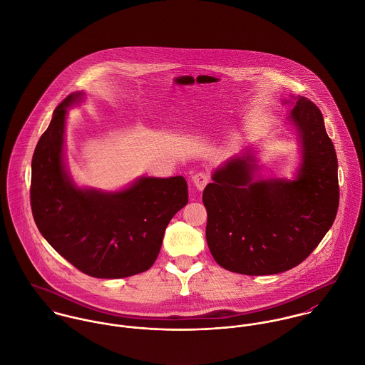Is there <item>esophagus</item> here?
<instances>
[{
    "instance_id": "34e87169",
    "label": "esophagus",
    "mask_w": 365,
    "mask_h": 365,
    "mask_svg": "<svg viewBox=\"0 0 365 365\" xmlns=\"http://www.w3.org/2000/svg\"><path fill=\"white\" fill-rule=\"evenodd\" d=\"M192 182L194 185L197 187V190L202 191L205 188V185L209 182V175L207 173L201 171V173H197L194 177H192Z\"/></svg>"
}]
</instances>
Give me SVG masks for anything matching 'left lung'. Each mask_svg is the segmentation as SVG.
<instances>
[{
  "label": "left lung",
  "mask_w": 365,
  "mask_h": 365,
  "mask_svg": "<svg viewBox=\"0 0 365 365\" xmlns=\"http://www.w3.org/2000/svg\"><path fill=\"white\" fill-rule=\"evenodd\" d=\"M288 119L301 145L295 180L261 178L252 149L212 174L202 201L215 261L233 272L269 275L305 260L331 227L339 208L337 156L320 109L291 96Z\"/></svg>",
  "instance_id": "obj_1"
}]
</instances>
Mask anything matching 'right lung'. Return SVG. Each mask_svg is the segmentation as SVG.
I'll list each match as a JSON object with an SVG mask.
<instances>
[{
    "instance_id": "add662e5",
    "label": "right lung",
    "mask_w": 365,
    "mask_h": 365,
    "mask_svg": "<svg viewBox=\"0 0 365 365\" xmlns=\"http://www.w3.org/2000/svg\"><path fill=\"white\" fill-rule=\"evenodd\" d=\"M83 97L73 93L57 105L36 145L31 180L34 219L53 249L84 274H140L156 261L171 217L187 205V181L182 175L140 177L115 192L78 188L64 163V130L67 108Z\"/></svg>"
}]
</instances>
